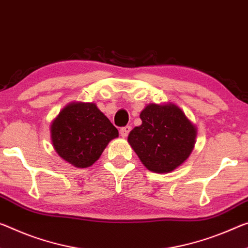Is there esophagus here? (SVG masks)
<instances>
[{
	"label": "esophagus",
	"instance_id": "1",
	"mask_svg": "<svg viewBox=\"0 0 248 248\" xmlns=\"http://www.w3.org/2000/svg\"><path fill=\"white\" fill-rule=\"evenodd\" d=\"M131 131V127L130 125H125V127H123L120 129V135L121 137H124V138H125V137H128L129 132Z\"/></svg>",
	"mask_w": 248,
	"mask_h": 248
}]
</instances>
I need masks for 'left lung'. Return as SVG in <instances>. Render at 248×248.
I'll return each mask as SVG.
<instances>
[{
    "mask_svg": "<svg viewBox=\"0 0 248 248\" xmlns=\"http://www.w3.org/2000/svg\"><path fill=\"white\" fill-rule=\"evenodd\" d=\"M140 118L142 124L130 131L128 142L145 168L167 173L188 158L196 129L178 106L151 104L141 111Z\"/></svg>",
    "mask_w": 248,
    "mask_h": 248,
    "instance_id": "left-lung-1",
    "label": "left lung"
}]
</instances>
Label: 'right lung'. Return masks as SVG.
<instances>
[{
	"mask_svg": "<svg viewBox=\"0 0 248 248\" xmlns=\"http://www.w3.org/2000/svg\"><path fill=\"white\" fill-rule=\"evenodd\" d=\"M55 150L77 168H87L99 159L118 130L95 104L74 103L60 112L50 125Z\"/></svg>",
	"mask_w": 248,
	"mask_h": 248,
	"instance_id": "add662e5",
	"label": "right lung"
}]
</instances>
